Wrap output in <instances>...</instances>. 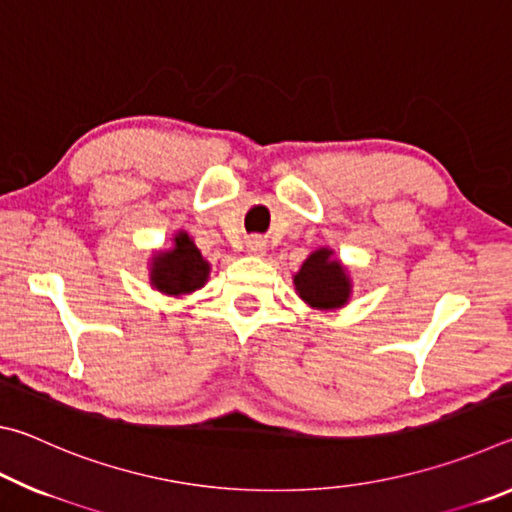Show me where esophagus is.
<instances>
[{
	"instance_id": "esophagus-1",
	"label": "esophagus",
	"mask_w": 512,
	"mask_h": 512,
	"mask_svg": "<svg viewBox=\"0 0 512 512\" xmlns=\"http://www.w3.org/2000/svg\"><path fill=\"white\" fill-rule=\"evenodd\" d=\"M246 248L250 255H264L266 253V241L262 237H250L246 241Z\"/></svg>"
}]
</instances>
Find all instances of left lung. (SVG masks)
Returning <instances> with one entry per match:
<instances>
[{
    "label": "left lung",
    "mask_w": 512,
    "mask_h": 512,
    "mask_svg": "<svg viewBox=\"0 0 512 512\" xmlns=\"http://www.w3.org/2000/svg\"><path fill=\"white\" fill-rule=\"evenodd\" d=\"M293 287L311 309L336 311L350 302L352 277L334 250L323 246L302 262L300 271L293 275Z\"/></svg>",
    "instance_id": "8db88e82"
}]
</instances>
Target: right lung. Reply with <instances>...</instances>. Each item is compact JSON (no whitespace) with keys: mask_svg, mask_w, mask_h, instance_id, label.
Listing matches in <instances>:
<instances>
[{"mask_svg":"<svg viewBox=\"0 0 512 512\" xmlns=\"http://www.w3.org/2000/svg\"><path fill=\"white\" fill-rule=\"evenodd\" d=\"M212 266L196 248L194 239L185 230H178L171 239V248L155 250L149 262V280L155 291L164 296L180 298L205 287Z\"/></svg>","mask_w":512,"mask_h":512,"instance_id":"1","label":"right lung"}]
</instances>
